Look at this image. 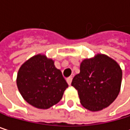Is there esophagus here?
Wrapping results in <instances>:
<instances>
[{"mask_svg": "<svg viewBox=\"0 0 130 130\" xmlns=\"http://www.w3.org/2000/svg\"><path fill=\"white\" fill-rule=\"evenodd\" d=\"M66 81H67L68 84L70 86L71 84V81H72V77H68V78H67V79H66Z\"/></svg>", "mask_w": 130, "mask_h": 130, "instance_id": "1", "label": "esophagus"}]
</instances>
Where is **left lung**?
<instances>
[{
  "label": "left lung",
  "instance_id": "1",
  "mask_svg": "<svg viewBox=\"0 0 130 130\" xmlns=\"http://www.w3.org/2000/svg\"><path fill=\"white\" fill-rule=\"evenodd\" d=\"M122 70L116 61L104 54L82 61L80 73L71 86L78 92L81 105L91 111L109 106L117 97L121 86Z\"/></svg>",
  "mask_w": 130,
  "mask_h": 130
}]
</instances>
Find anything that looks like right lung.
I'll return each instance as SVG.
<instances>
[{
    "label": "right lung",
    "instance_id": "right-lung-1",
    "mask_svg": "<svg viewBox=\"0 0 130 130\" xmlns=\"http://www.w3.org/2000/svg\"><path fill=\"white\" fill-rule=\"evenodd\" d=\"M16 84L23 99L32 106L47 109L57 104L68 87L54 61L45 55L34 56L22 64Z\"/></svg>",
    "mask_w": 130,
    "mask_h": 130
}]
</instances>
